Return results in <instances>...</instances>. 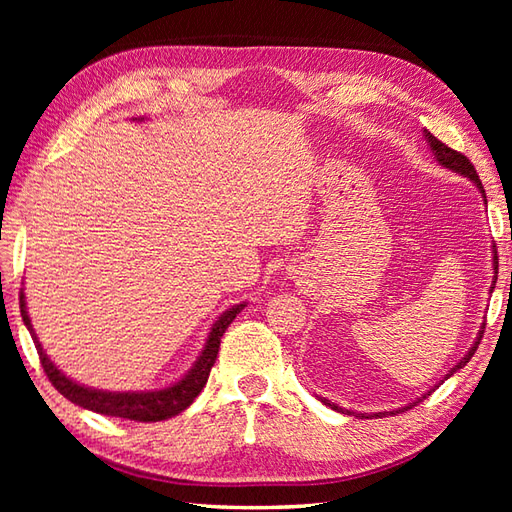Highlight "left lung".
Wrapping results in <instances>:
<instances>
[{
    "mask_svg": "<svg viewBox=\"0 0 512 512\" xmlns=\"http://www.w3.org/2000/svg\"><path fill=\"white\" fill-rule=\"evenodd\" d=\"M424 138H427V143H429V147H431V151H433V156H436V160L440 162L442 167H447V169H451V171H455V173H460V176H464V178H469V180H473V184L477 189H480V193H482V198H484V202H486V193H484V187H482V180H480V176H477V171H475V167L471 165V160L466 158L464 154H460V151H455V149H451V147H447L442 143V140H438L436 136H433L431 132H427V129H424ZM493 286H491V290L495 288V281H497V250L493 248ZM482 336H484V323H482V328H480V332H477V336H475V343L471 345V350L464 354V358H460V363L455 365V367H451V372L444 376V378H449V376H453L455 372H458V369H462L466 363L471 361V356L475 354V350H477V345H480V341H482ZM431 391L433 389H429V391H424V394L418 398V400H413L411 405H407V407H402V409H411V407H416L418 402H422L424 398L427 396H431ZM321 402L323 405H328L330 409H334V411H343V413H347V416H352V411H345V409H341L339 405H334V402H330V400H323L321 398ZM402 409H396V411H380V413H374L376 418H385L387 413H398V411H402ZM372 416V418H374ZM356 418H367L365 413H356Z\"/></svg>",
    "mask_w": 512,
    "mask_h": 512,
    "instance_id": "8db88e82",
    "label": "left lung"
}]
</instances>
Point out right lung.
Here are the masks:
<instances>
[{"label":"right lung","mask_w":512,"mask_h":512,"mask_svg":"<svg viewBox=\"0 0 512 512\" xmlns=\"http://www.w3.org/2000/svg\"><path fill=\"white\" fill-rule=\"evenodd\" d=\"M244 306L246 303H237V306L228 308L226 312L220 314V319L213 323L209 336H206L204 350L200 352L198 361L193 363V367L178 380V383H173L171 387H165V389H156V391H103V389H92V387L74 383L72 378L65 376L61 369L50 361L48 354L43 352L35 330H32V323L26 312L24 292H21L19 297L21 317H24L26 328L32 336V341H35L43 372H46V376L50 378L54 389L83 409L103 413V416H114V418H125V420H136V422H160V420L173 418L198 398L202 387L206 385V380H209L217 352H220V339L224 336L228 325H231L237 314L242 312Z\"/></svg>","instance_id":"1"}]
</instances>
